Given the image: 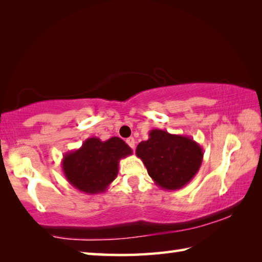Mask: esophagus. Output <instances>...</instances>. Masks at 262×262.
Masks as SVG:
<instances>
[{"instance_id":"34e87169","label":"esophagus","mask_w":262,"mask_h":262,"mask_svg":"<svg viewBox=\"0 0 262 262\" xmlns=\"http://www.w3.org/2000/svg\"><path fill=\"white\" fill-rule=\"evenodd\" d=\"M126 143L128 144V145H129L133 149H135V140L133 137H129V138H127L126 140Z\"/></svg>"}]
</instances>
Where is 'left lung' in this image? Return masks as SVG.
Segmentation results:
<instances>
[{
    "instance_id": "obj_1",
    "label": "left lung",
    "mask_w": 262,
    "mask_h": 262,
    "mask_svg": "<svg viewBox=\"0 0 262 262\" xmlns=\"http://www.w3.org/2000/svg\"><path fill=\"white\" fill-rule=\"evenodd\" d=\"M136 155L143 161L155 185L165 190H178L196 176L204 152L191 137L152 129L148 140L137 145Z\"/></svg>"
}]
</instances>
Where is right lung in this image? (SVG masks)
Here are the masks:
<instances>
[{
  "mask_svg": "<svg viewBox=\"0 0 262 262\" xmlns=\"http://www.w3.org/2000/svg\"><path fill=\"white\" fill-rule=\"evenodd\" d=\"M132 154V148L119 137L107 141L90 137L80 148L64 154L63 173L77 190L88 194L101 193L117 178L119 161Z\"/></svg>",
  "mask_w": 262,
  "mask_h": 262,
  "instance_id": "right-lung-1",
  "label": "right lung"
}]
</instances>
